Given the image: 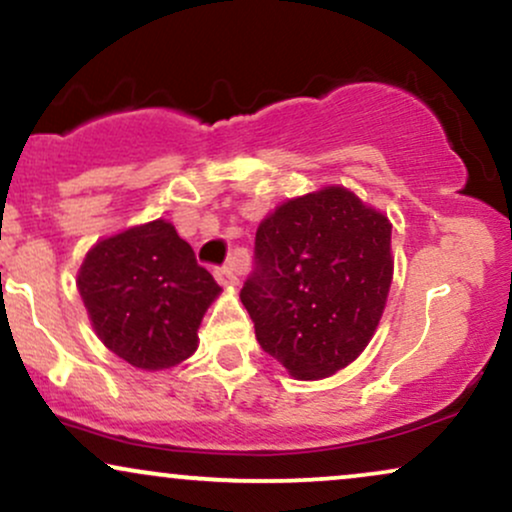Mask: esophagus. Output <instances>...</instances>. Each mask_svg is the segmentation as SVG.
I'll use <instances>...</instances> for the list:
<instances>
[{
  "label": "esophagus",
  "mask_w": 512,
  "mask_h": 512,
  "mask_svg": "<svg viewBox=\"0 0 512 512\" xmlns=\"http://www.w3.org/2000/svg\"><path fill=\"white\" fill-rule=\"evenodd\" d=\"M214 276H217L221 286H238V276L233 272V267H221L214 272Z\"/></svg>",
  "instance_id": "esophagus-1"
}]
</instances>
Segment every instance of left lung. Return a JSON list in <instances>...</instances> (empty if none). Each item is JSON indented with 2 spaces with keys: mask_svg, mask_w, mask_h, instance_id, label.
I'll return each instance as SVG.
<instances>
[{
  "mask_svg": "<svg viewBox=\"0 0 512 512\" xmlns=\"http://www.w3.org/2000/svg\"><path fill=\"white\" fill-rule=\"evenodd\" d=\"M393 279L391 221L353 190L326 186L262 219L240 291L264 353L295 379L348 367L377 331Z\"/></svg>",
  "mask_w": 512,
  "mask_h": 512,
  "instance_id": "left-lung-1",
  "label": "left lung"
}]
</instances>
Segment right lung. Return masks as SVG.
Segmentation results:
<instances>
[{
  "mask_svg": "<svg viewBox=\"0 0 512 512\" xmlns=\"http://www.w3.org/2000/svg\"><path fill=\"white\" fill-rule=\"evenodd\" d=\"M78 293L100 341L128 365L159 372L197 350V329L219 283L166 219L97 240Z\"/></svg>",
  "mask_w": 512,
  "mask_h": 512,
  "instance_id": "right-lung-1",
  "label": "right lung"
}]
</instances>
